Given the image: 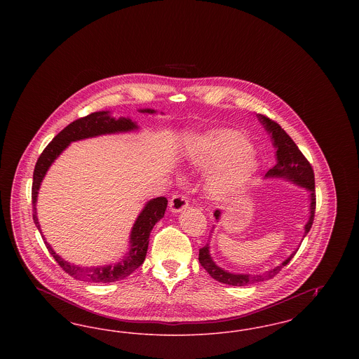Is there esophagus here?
<instances>
[{"mask_svg":"<svg viewBox=\"0 0 359 359\" xmlns=\"http://www.w3.org/2000/svg\"><path fill=\"white\" fill-rule=\"evenodd\" d=\"M188 207L187 198L184 195H173L170 201V208L172 212L177 214L182 212L183 210H186Z\"/></svg>","mask_w":359,"mask_h":359,"instance_id":"1","label":"esophagus"}]
</instances>
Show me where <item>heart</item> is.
Returning a JSON list of instances; mask_svg holds the SVG:
<instances>
[{
  "label": "heart",
  "instance_id": "b5f03b06",
  "mask_svg": "<svg viewBox=\"0 0 359 359\" xmlns=\"http://www.w3.org/2000/svg\"><path fill=\"white\" fill-rule=\"evenodd\" d=\"M249 140L237 130H215L195 137L188 147V163L199 170L219 168L208 183L217 199L230 198L248 186L257 171Z\"/></svg>",
  "mask_w": 359,
  "mask_h": 359
}]
</instances>
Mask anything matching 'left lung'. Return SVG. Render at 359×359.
<instances>
[{"label": "left lung", "mask_w": 359, "mask_h": 359, "mask_svg": "<svg viewBox=\"0 0 359 359\" xmlns=\"http://www.w3.org/2000/svg\"><path fill=\"white\" fill-rule=\"evenodd\" d=\"M257 118L264 125L265 130L272 137V142L276 148L277 163L272 170L266 172L265 177H283V179L290 180L292 183L309 191V218L304 226V233H303V239H304L308 231L312 227L313 217H315V207H316L313 170H312L309 161L304 157V154L300 152L297 145L293 142V140L287 135V132L277 122H274L262 114H257ZM214 217H215V219H219L221 211L217 210L214 212ZM297 250L299 249H296L278 266H274L264 273H231V272L224 271L214 262L212 257L210 255L208 243L202 249H199V262L207 271V273L210 274L212 278H215L217 281L227 284V285H233V287H245V285H250V284H256V283L273 278L274 276L290 262Z\"/></svg>", "instance_id": "1"}]
</instances>
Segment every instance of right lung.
I'll return each instance as SVG.
<instances>
[{
  "label": "right lung",
  "instance_id": "obj_1",
  "mask_svg": "<svg viewBox=\"0 0 359 359\" xmlns=\"http://www.w3.org/2000/svg\"><path fill=\"white\" fill-rule=\"evenodd\" d=\"M140 111L148 113V114L156 113L152 109H142ZM137 129L138 126L136 122H133L130 118L121 117L118 120H116L114 117L110 116L109 111H95L86 116L83 118L71 122L69 126H66L59 135L55 136L51 142L46 147L43 154H40L34 165V183H32V205H34L32 215H34V224L39 229L40 234H41V230H40V223L36 212L37 194L46 173L51 167L52 163L59 157V154H62L74 141L85 140L90 137L102 136V135L126 133ZM167 205H168V201L164 196L152 199L145 205L132 227L129 252L122 257L120 262L117 264L104 265V266H79L75 264H69V261L56 255L51 245L46 239H44V243L48 252L51 253V256L55 258V261L71 277L82 281H88V283H97V284L114 283L128 277L129 274L133 273L140 265H142L147 256L151 231L154 224L164 217Z\"/></svg>",
  "mask_w": 359,
  "mask_h": 359
}]
</instances>
